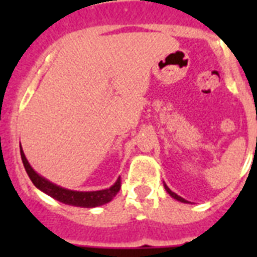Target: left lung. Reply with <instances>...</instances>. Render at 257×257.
Instances as JSON below:
<instances>
[{"instance_id":"obj_1","label":"left lung","mask_w":257,"mask_h":257,"mask_svg":"<svg viewBox=\"0 0 257 257\" xmlns=\"http://www.w3.org/2000/svg\"><path fill=\"white\" fill-rule=\"evenodd\" d=\"M164 188H165V191L168 192L169 195L172 196V197H173V199H176V200H179V201H181V203H188L187 200L185 199H183V197H181V196H179V195H176L175 192H172L171 189H169L168 187H167V184H164Z\"/></svg>"}]
</instances>
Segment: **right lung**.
<instances>
[{
  "label": "right lung",
  "instance_id": "1",
  "mask_svg": "<svg viewBox=\"0 0 257 257\" xmlns=\"http://www.w3.org/2000/svg\"><path fill=\"white\" fill-rule=\"evenodd\" d=\"M21 159L25 167V171L28 176L32 180V183L38 188L40 191L46 193L50 197L58 200L60 203L68 204V205H73V207H81V208H94L104 205V204L112 201V199L117 195V192L120 191L121 181L120 177L116 180V183L113 184L112 187L106 188V189H101V191H72V189H66L60 185H56L41 175H38L37 172L34 171L30 167L29 161L26 160L25 153L21 148Z\"/></svg>",
  "mask_w": 257,
  "mask_h": 257
}]
</instances>
